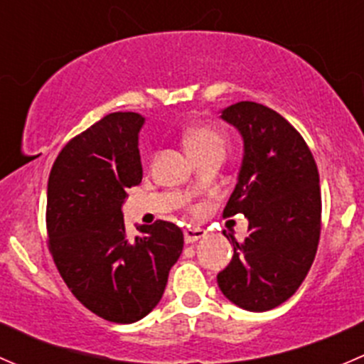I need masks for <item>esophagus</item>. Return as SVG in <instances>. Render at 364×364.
Instances as JSON below:
<instances>
[{
  "mask_svg": "<svg viewBox=\"0 0 364 364\" xmlns=\"http://www.w3.org/2000/svg\"><path fill=\"white\" fill-rule=\"evenodd\" d=\"M185 241L186 243H196V241H199L200 237L205 236V230L203 229H196V227H186L185 229Z\"/></svg>",
  "mask_w": 364,
  "mask_h": 364,
  "instance_id": "34e87169",
  "label": "esophagus"
}]
</instances>
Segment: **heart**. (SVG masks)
<instances>
[{"label": "heart", "mask_w": 364, "mask_h": 364, "mask_svg": "<svg viewBox=\"0 0 364 364\" xmlns=\"http://www.w3.org/2000/svg\"><path fill=\"white\" fill-rule=\"evenodd\" d=\"M185 146L190 156H193L209 149H223L225 137L213 127H193L185 132Z\"/></svg>", "instance_id": "obj_1"}]
</instances>
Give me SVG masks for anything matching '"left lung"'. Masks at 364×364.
Instances as JSON below:
<instances>
[{"instance_id":"8db88e82","label":"left lung","mask_w":364,"mask_h":364,"mask_svg":"<svg viewBox=\"0 0 364 364\" xmlns=\"http://www.w3.org/2000/svg\"><path fill=\"white\" fill-rule=\"evenodd\" d=\"M223 121L243 137V161L223 216L248 218V236L220 271V291L248 311H267L303 284L321 237V186L314 155L299 132L273 109L237 102Z\"/></svg>"}]
</instances>
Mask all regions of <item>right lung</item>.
<instances>
[{"instance_id":"right-lung-1","label":"right lung","mask_w":364,"mask_h":364,"mask_svg":"<svg viewBox=\"0 0 364 364\" xmlns=\"http://www.w3.org/2000/svg\"><path fill=\"white\" fill-rule=\"evenodd\" d=\"M144 117L112 112L61 149L47 185L49 250L72 294L93 314L132 324L164 296L183 252L178 225L156 220L124 230L127 190L142 181L139 132Z\"/></svg>"}]
</instances>
